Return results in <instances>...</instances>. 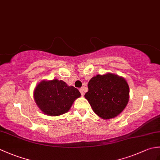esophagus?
Instances as JSON below:
<instances>
[{
    "instance_id": "obj_1",
    "label": "esophagus",
    "mask_w": 160,
    "mask_h": 160,
    "mask_svg": "<svg viewBox=\"0 0 160 160\" xmlns=\"http://www.w3.org/2000/svg\"><path fill=\"white\" fill-rule=\"evenodd\" d=\"M80 92L81 93V95H82V96H83V95H84V91H83L82 88H80Z\"/></svg>"
}]
</instances>
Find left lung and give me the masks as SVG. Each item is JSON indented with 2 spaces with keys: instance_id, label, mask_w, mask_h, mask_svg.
I'll list each match as a JSON object with an SVG mask.
<instances>
[{
  "instance_id": "obj_1",
  "label": "left lung",
  "mask_w": 160,
  "mask_h": 160,
  "mask_svg": "<svg viewBox=\"0 0 160 160\" xmlns=\"http://www.w3.org/2000/svg\"><path fill=\"white\" fill-rule=\"evenodd\" d=\"M84 95L93 111L103 119L116 117L128 104L129 87L124 78L113 73L97 75L88 84Z\"/></svg>"
}]
</instances>
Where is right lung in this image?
<instances>
[{
  "label": "right lung",
  "instance_id": "add662e5",
  "mask_svg": "<svg viewBox=\"0 0 160 160\" xmlns=\"http://www.w3.org/2000/svg\"><path fill=\"white\" fill-rule=\"evenodd\" d=\"M33 95L40 109L51 116L67 113L74 100L81 96L76 88L57 79L42 81L36 87Z\"/></svg>",
  "mask_w": 160,
  "mask_h": 160
}]
</instances>
